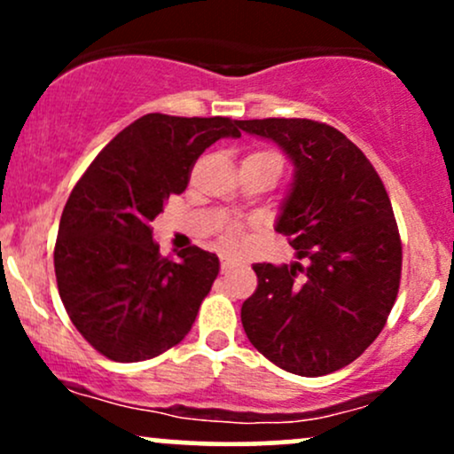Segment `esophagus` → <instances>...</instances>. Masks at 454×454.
Returning a JSON list of instances; mask_svg holds the SVG:
<instances>
[{"mask_svg":"<svg viewBox=\"0 0 454 454\" xmlns=\"http://www.w3.org/2000/svg\"><path fill=\"white\" fill-rule=\"evenodd\" d=\"M239 260H234V258H228V256H222V270H228V269H234V267H239Z\"/></svg>","mask_w":454,"mask_h":454,"instance_id":"esophagus-1","label":"esophagus"}]
</instances>
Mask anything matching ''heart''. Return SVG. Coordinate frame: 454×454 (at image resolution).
<instances>
[{
    "label": "heart",
    "instance_id": "b5f03b06",
    "mask_svg": "<svg viewBox=\"0 0 454 454\" xmlns=\"http://www.w3.org/2000/svg\"><path fill=\"white\" fill-rule=\"evenodd\" d=\"M252 155H273V153H269V151H256V153H249L247 158H252ZM223 243H226L228 247H237V245L241 243V237H239V232L234 231V228H231V231L223 232Z\"/></svg>",
    "mask_w": 454,
    "mask_h": 454
}]
</instances>
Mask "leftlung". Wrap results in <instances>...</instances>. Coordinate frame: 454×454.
I'll use <instances>...</instances> for the list:
<instances>
[{
	"mask_svg": "<svg viewBox=\"0 0 454 454\" xmlns=\"http://www.w3.org/2000/svg\"><path fill=\"white\" fill-rule=\"evenodd\" d=\"M239 128L273 140L293 161L275 231L307 260L254 264L258 288L241 307L245 335L286 372L326 376L372 346L397 299L393 207L372 161L340 129L311 119H249Z\"/></svg>",
	"mask_w": 454,
	"mask_h": 454,
	"instance_id": "obj_1",
	"label": "left lung"
}]
</instances>
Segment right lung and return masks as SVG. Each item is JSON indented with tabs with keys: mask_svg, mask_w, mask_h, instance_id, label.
Wrapping results in <instances>:
<instances>
[{
	"mask_svg": "<svg viewBox=\"0 0 454 454\" xmlns=\"http://www.w3.org/2000/svg\"><path fill=\"white\" fill-rule=\"evenodd\" d=\"M228 137H241L234 119L149 113L98 153L67 198L57 288L72 325L111 361L158 356L194 325L220 260L196 245L161 258L151 222L185 190L202 151Z\"/></svg>",
	"mask_w": 454,
	"mask_h": 454,
	"instance_id": "right-lung-1",
	"label": "right lung"
}]
</instances>
